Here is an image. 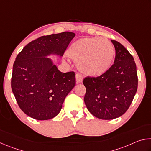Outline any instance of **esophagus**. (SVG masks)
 I'll use <instances>...</instances> for the list:
<instances>
[{
  "mask_svg": "<svg viewBox=\"0 0 151 151\" xmlns=\"http://www.w3.org/2000/svg\"><path fill=\"white\" fill-rule=\"evenodd\" d=\"M83 80V76L81 74H76V81L78 83H81Z\"/></svg>",
  "mask_w": 151,
  "mask_h": 151,
  "instance_id": "obj_1",
  "label": "esophagus"
}]
</instances>
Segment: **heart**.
I'll use <instances>...</instances> for the list:
<instances>
[{
	"mask_svg": "<svg viewBox=\"0 0 151 151\" xmlns=\"http://www.w3.org/2000/svg\"><path fill=\"white\" fill-rule=\"evenodd\" d=\"M114 46L104 38H83L73 42L68 50L70 58L78 62L82 72L91 76L106 73L113 62Z\"/></svg>",
	"mask_w": 151,
	"mask_h": 151,
	"instance_id": "heart-1",
	"label": "heart"
}]
</instances>
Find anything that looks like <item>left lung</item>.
<instances>
[{"label":"left lung","mask_w":151,"mask_h":151,"mask_svg":"<svg viewBox=\"0 0 151 151\" xmlns=\"http://www.w3.org/2000/svg\"><path fill=\"white\" fill-rule=\"evenodd\" d=\"M116 50L114 64L97 77H86L84 98L86 108L96 118L114 119L122 116L132 103L138 87L136 64L127 48L111 40Z\"/></svg>","instance_id":"left-lung-1"}]
</instances>
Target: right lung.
I'll return each instance as SVG.
<instances>
[{"mask_svg":"<svg viewBox=\"0 0 151 151\" xmlns=\"http://www.w3.org/2000/svg\"><path fill=\"white\" fill-rule=\"evenodd\" d=\"M75 34L63 32L42 36L25 46L13 65L11 88L20 109L40 121L55 117L76 84L73 71L61 73L50 55L63 57Z\"/></svg>","mask_w":151,"mask_h":151,"instance_id":"1","label":"right lung"}]
</instances>
